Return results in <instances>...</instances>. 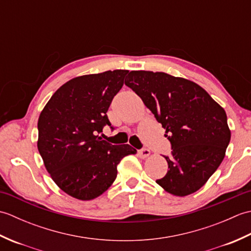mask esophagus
I'll use <instances>...</instances> for the list:
<instances>
[{
  "instance_id": "esophagus-1",
  "label": "esophagus",
  "mask_w": 251,
  "mask_h": 251,
  "mask_svg": "<svg viewBox=\"0 0 251 251\" xmlns=\"http://www.w3.org/2000/svg\"><path fill=\"white\" fill-rule=\"evenodd\" d=\"M150 150H149V149H146V148H143V149H141V150H139L138 151V154H139V156L141 157V158H147L149 155H150Z\"/></svg>"
}]
</instances>
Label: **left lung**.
Segmentation results:
<instances>
[{"label":"left lung","instance_id":"left-lung-1","mask_svg":"<svg viewBox=\"0 0 251 251\" xmlns=\"http://www.w3.org/2000/svg\"><path fill=\"white\" fill-rule=\"evenodd\" d=\"M125 85L142 99L172 143V156H165L168 172L156 183L176 196L200 190L230 143L225 109L200 85L164 72L131 71Z\"/></svg>","mask_w":251,"mask_h":251}]
</instances>
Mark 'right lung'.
<instances>
[{"label":"right lung","mask_w":251,"mask_h":251,"mask_svg":"<svg viewBox=\"0 0 251 251\" xmlns=\"http://www.w3.org/2000/svg\"><path fill=\"white\" fill-rule=\"evenodd\" d=\"M127 73L74 77L56 90L41 112L37 149L54 182L74 199L100 196L114 182L122 158L137 152L99 137L105 125L111 126L106 112Z\"/></svg>","instance_id":"1"}]
</instances>
